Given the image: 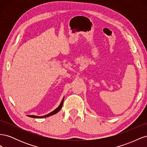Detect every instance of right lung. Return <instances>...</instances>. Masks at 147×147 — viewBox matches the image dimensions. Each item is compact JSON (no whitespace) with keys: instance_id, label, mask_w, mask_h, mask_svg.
Masks as SVG:
<instances>
[{"instance_id":"right-lung-1","label":"right lung","mask_w":147,"mask_h":147,"mask_svg":"<svg viewBox=\"0 0 147 147\" xmlns=\"http://www.w3.org/2000/svg\"><path fill=\"white\" fill-rule=\"evenodd\" d=\"M64 97H63V100H62L61 102L60 105L58 106V107H57L55 110H54L53 111V112H50V113H48L46 115H44V116H41V117H39V116H35V115H28L29 117H31V118H46V117H50L51 115H55L56 113H57L58 112H59V110L61 109L62 107H63V102H64Z\"/></svg>"}]
</instances>
